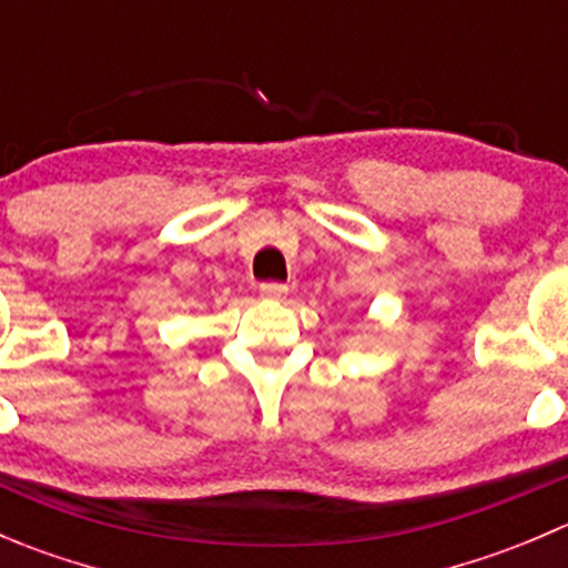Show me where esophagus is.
I'll list each match as a JSON object with an SVG mask.
<instances>
[{"label": "esophagus", "mask_w": 568, "mask_h": 568, "mask_svg": "<svg viewBox=\"0 0 568 568\" xmlns=\"http://www.w3.org/2000/svg\"><path fill=\"white\" fill-rule=\"evenodd\" d=\"M257 294H261L263 300L280 302V300H285V294H288V285H283V283H261V285H257Z\"/></svg>", "instance_id": "obj_1"}]
</instances>
